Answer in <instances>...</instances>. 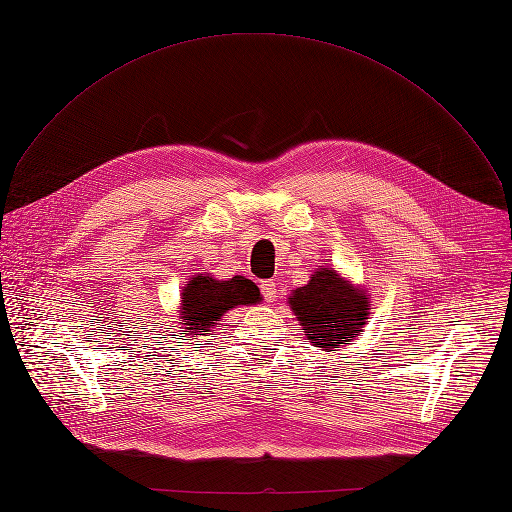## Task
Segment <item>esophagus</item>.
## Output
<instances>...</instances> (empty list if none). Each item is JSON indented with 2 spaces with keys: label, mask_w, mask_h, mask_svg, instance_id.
<instances>
[{
  "label": "esophagus",
  "mask_w": 512,
  "mask_h": 512,
  "mask_svg": "<svg viewBox=\"0 0 512 512\" xmlns=\"http://www.w3.org/2000/svg\"><path fill=\"white\" fill-rule=\"evenodd\" d=\"M261 293H263L265 301L274 303L276 297H278V284H276V280H263L261 282Z\"/></svg>",
  "instance_id": "esophagus-1"
}]
</instances>
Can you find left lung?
<instances>
[{"instance_id": "8db88e82", "label": "left lung", "mask_w": 512, "mask_h": 512, "mask_svg": "<svg viewBox=\"0 0 512 512\" xmlns=\"http://www.w3.org/2000/svg\"><path fill=\"white\" fill-rule=\"evenodd\" d=\"M307 341L322 351H339L362 337L370 316V295L330 265H318L309 282L288 297Z\"/></svg>"}]
</instances>
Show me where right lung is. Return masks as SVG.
Masks as SVG:
<instances>
[{"label":"right lung","instance_id":"obj_1","mask_svg":"<svg viewBox=\"0 0 512 512\" xmlns=\"http://www.w3.org/2000/svg\"><path fill=\"white\" fill-rule=\"evenodd\" d=\"M261 299L257 284L244 276L217 280L207 272L196 274L184 284L180 307H177V318L184 328L182 335L186 341L198 335L207 337L230 309L238 305H257Z\"/></svg>","mask_w":512,"mask_h":512}]
</instances>
